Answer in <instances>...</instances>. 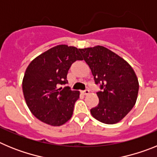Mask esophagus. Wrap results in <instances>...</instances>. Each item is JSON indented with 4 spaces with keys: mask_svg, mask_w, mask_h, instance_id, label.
I'll use <instances>...</instances> for the list:
<instances>
[{
    "mask_svg": "<svg viewBox=\"0 0 157 157\" xmlns=\"http://www.w3.org/2000/svg\"><path fill=\"white\" fill-rule=\"evenodd\" d=\"M82 94H84V95H87V94H90V91H89L88 90H85L82 91Z\"/></svg>",
    "mask_w": 157,
    "mask_h": 157,
    "instance_id": "1",
    "label": "esophagus"
}]
</instances>
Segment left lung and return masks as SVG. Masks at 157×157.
<instances>
[{"mask_svg": "<svg viewBox=\"0 0 157 157\" xmlns=\"http://www.w3.org/2000/svg\"><path fill=\"white\" fill-rule=\"evenodd\" d=\"M82 59L89 65L95 84L99 103L90 109L96 120L114 124L123 120L135 105L138 98V78L125 59L101 45L79 48Z\"/></svg>", "mask_w": 157, "mask_h": 157, "instance_id": "obj_1", "label": "left lung"}]
</instances>
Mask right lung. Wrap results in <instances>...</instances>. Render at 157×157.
I'll return each instance as SVG.
<instances>
[{
    "label": "right lung",
    "mask_w": 157,
    "mask_h": 157,
    "mask_svg": "<svg viewBox=\"0 0 157 157\" xmlns=\"http://www.w3.org/2000/svg\"><path fill=\"white\" fill-rule=\"evenodd\" d=\"M76 60H82L77 48L59 45L41 54L27 67L23 79L25 101L32 114L43 123L57 127L72 116L79 92L60 86L67 83V72Z\"/></svg>",
    "instance_id": "add662e5"
}]
</instances>
